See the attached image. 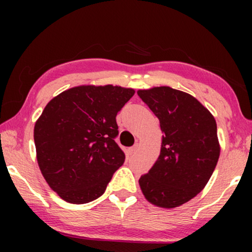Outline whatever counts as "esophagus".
I'll use <instances>...</instances> for the list:
<instances>
[{"instance_id":"34e87169","label":"esophagus","mask_w":252,"mask_h":252,"mask_svg":"<svg viewBox=\"0 0 252 252\" xmlns=\"http://www.w3.org/2000/svg\"><path fill=\"white\" fill-rule=\"evenodd\" d=\"M137 149H138V146L137 144H135L134 147H130V148L128 149V153H129V155H134L136 152H137Z\"/></svg>"}]
</instances>
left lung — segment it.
Segmentation results:
<instances>
[{
  "label": "left lung",
  "instance_id": "8db88e82",
  "mask_svg": "<svg viewBox=\"0 0 252 252\" xmlns=\"http://www.w3.org/2000/svg\"><path fill=\"white\" fill-rule=\"evenodd\" d=\"M137 94L158 118L163 134L158 160L138 184L155 206H181L204 189L218 162L216 120L196 98L169 86Z\"/></svg>",
  "mask_w": 252,
  "mask_h": 252
}]
</instances>
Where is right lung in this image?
Returning a JSON list of instances; mask_svg holds the SVG:
<instances>
[{
  "label": "right lung",
  "instance_id": "obj_1",
  "mask_svg": "<svg viewBox=\"0 0 252 252\" xmlns=\"http://www.w3.org/2000/svg\"><path fill=\"white\" fill-rule=\"evenodd\" d=\"M122 86L80 85L50 100L34 126L43 178L60 198L86 204L105 192L126 155L115 142L117 112L134 96Z\"/></svg>",
  "mask_w": 252,
  "mask_h": 252
}]
</instances>
